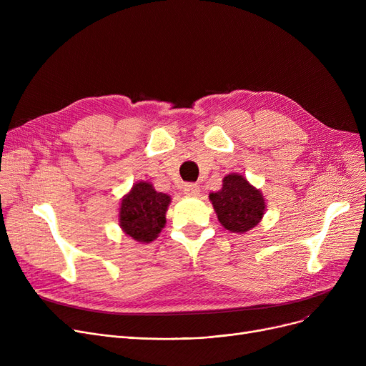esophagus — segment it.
Returning a JSON list of instances; mask_svg holds the SVG:
<instances>
[{
  "label": "esophagus",
  "mask_w": 366,
  "mask_h": 366,
  "mask_svg": "<svg viewBox=\"0 0 366 366\" xmlns=\"http://www.w3.org/2000/svg\"><path fill=\"white\" fill-rule=\"evenodd\" d=\"M184 194L191 196V197H197L200 194V187L197 184H185L184 185Z\"/></svg>",
  "instance_id": "1"
}]
</instances>
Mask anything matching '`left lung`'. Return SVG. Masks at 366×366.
I'll use <instances>...</instances> for the list:
<instances>
[{"mask_svg": "<svg viewBox=\"0 0 366 366\" xmlns=\"http://www.w3.org/2000/svg\"><path fill=\"white\" fill-rule=\"evenodd\" d=\"M218 221L232 233H246L259 224L265 212V202L261 191L252 187L239 173H232L222 179V188L210 193Z\"/></svg>", "mask_w": 366, "mask_h": 366, "instance_id": "1", "label": "left lung"}]
</instances>
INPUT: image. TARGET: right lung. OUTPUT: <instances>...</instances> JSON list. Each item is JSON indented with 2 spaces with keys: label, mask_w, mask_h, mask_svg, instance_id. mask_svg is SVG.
<instances>
[{
  "label": "right lung",
  "mask_w": 366,
  "mask_h": 366,
  "mask_svg": "<svg viewBox=\"0 0 366 366\" xmlns=\"http://www.w3.org/2000/svg\"><path fill=\"white\" fill-rule=\"evenodd\" d=\"M170 196L159 193L152 184L137 182L120 204L119 222L122 229L139 243L156 240L166 224Z\"/></svg>",
  "instance_id": "1"
}]
</instances>
